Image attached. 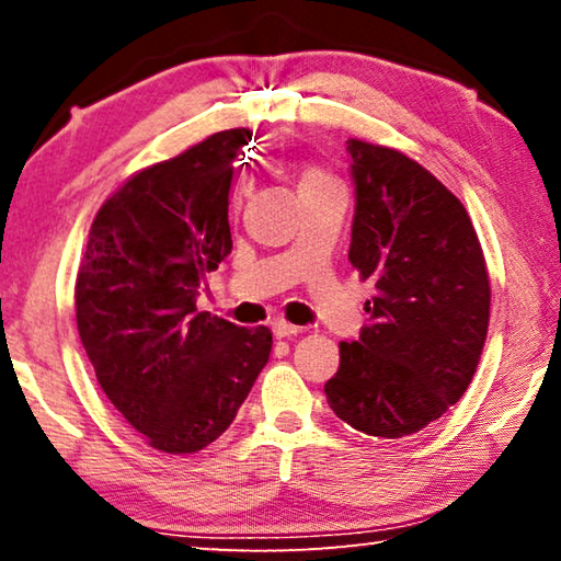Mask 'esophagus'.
Listing matches in <instances>:
<instances>
[{
	"mask_svg": "<svg viewBox=\"0 0 561 561\" xmlns=\"http://www.w3.org/2000/svg\"><path fill=\"white\" fill-rule=\"evenodd\" d=\"M272 334L277 336V339H289V336H297L299 334V327H294V324H289V321H284V319H277V321H272Z\"/></svg>",
	"mask_w": 561,
	"mask_h": 561,
	"instance_id": "1",
	"label": "esophagus"
}]
</instances>
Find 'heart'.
Masks as SVG:
<instances>
[{
	"mask_svg": "<svg viewBox=\"0 0 561 561\" xmlns=\"http://www.w3.org/2000/svg\"><path fill=\"white\" fill-rule=\"evenodd\" d=\"M317 185H334V178L327 175L324 170H319V168H307V170H304L299 190H304V187H317Z\"/></svg>",
	"mask_w": 561,
	"mask_h": 561,
	"instance_id": "b5f03b06",
	"label": "heart"
}]
</instances>
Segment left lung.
<instances>
[{"label": "left lung", "mask_w": 561, "mask_h": 561, "mask_svg": "<svg viewBox=\"0 0 561 561\" xmlns=\"http://www.w3.org/2000/svg\"><path fill=\"white\" fill-rule=\"evenodd\" d=\"M356 213L348 262L376 297L358 341L339 344L324 386L341 421L403 438L438 421L478 368L490 324V277L462 203L401 150L348 138Z\"/></svg>", "instance_id": "8db88e82"}]
</instances>
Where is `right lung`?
Masks as SVG:
<instances>
[{"mask_svg":"<svg viewBox=\"0 0 561 561\" xmlns=\"http://www.w3.org/2000/svg\"><path fill=\"white\" fill-rule=\"evenodd\" d=\"M250 140L247 128L213 133L130 175L101 205L76 277V324L103 393L170 455L220 438L270 360L267 327L195 307L232 252L227 195Z\"/></svg>","mask_w":561,"mask_h":561,"instance_id":"right-lung-1","label":"right lung"}]
</instances>
